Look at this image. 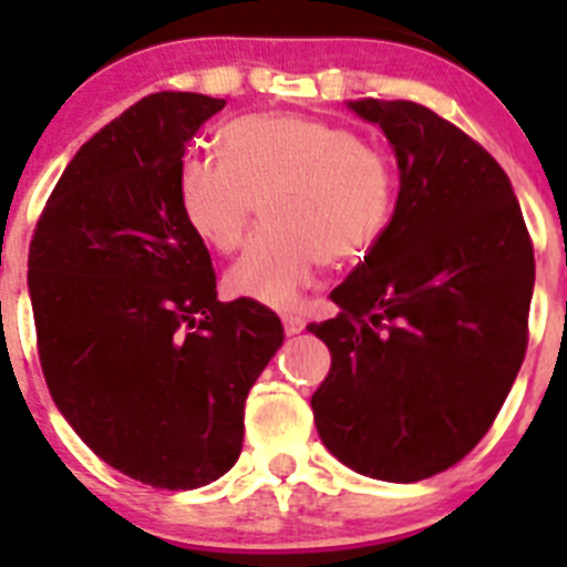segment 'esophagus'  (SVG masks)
<instances>
[{
	"label": "esophagus",
	"mask_w": 567,
	"mask_h": 567,
	"mask_svg": "<svg viewBox=\"0 0 567 567\" xmlns=\"http://www.w3.org/2000/svg\"><path fill=\"white\" fill-rule=\"evenodd\" d=\"M303 327H307V320L300 318V315H284V329H287V334L303 332Z\"/></svg>",
	"instance_id": "34e87169"
}]
</instances>
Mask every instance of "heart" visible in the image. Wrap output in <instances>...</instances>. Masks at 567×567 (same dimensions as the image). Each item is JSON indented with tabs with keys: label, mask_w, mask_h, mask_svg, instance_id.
<instances>
[{
	"label": "heart",
	"mask_w": 567,
	"mask_h": 567,
	"mask_svg": "<svg viewBox=\"0 0 567 567\" xmlns=\"http://www.w3.org/2000/svg\"><path fill=\"white\" fill-rule=\"evenodd\" d=\"M221 155L187 153L175 202L202 244L233 252L264 204V227L227 272V292L289 309L323 260L374 247L398 195L392 155L315 115L249 113L221 127Z\"/></svg>",
	"instance_id": "obj_1"
}]
</instances>
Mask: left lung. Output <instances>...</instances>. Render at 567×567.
Masks as SVG:
<instances>
[{
	"mask_svg": "<svg viewBox=\"0 0 567 567\" xmlns=\"http://www.w3.org/2000/svg\"><path fill=\"white\" fill-rule=\"evenodd\" d=\"M400 167L383 235L312 323L332 369L312 394L318 434L358 474L434 477L485 437L528 346L534 244L505 169L417 102H349Z\"/></svg>",
	"mask_w": 567,
	"mask_h": 567,
	"instance_id": "1",
	"label": "left lung"
}]
</instances>
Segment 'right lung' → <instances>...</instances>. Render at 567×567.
<instances>
[{
  "instance_id": "1",
  "label": "right lung",
  "mask_w": 567,
  "mask_h": 567,
  "mask_svg": "<svg viewBox=\"0 0 567 567\" xmlns=\"http://www.w3.org/2000/svg\"><path fill=\"white\" fill-rule=\"evenodd\" d=\"M224 104L164 90L124 110L73 155L30 240L50 398L104 463L153 488L233 468L249 389L284 343L272 309L218 300L175 202L187 142Z\"/></svg>"
}]
</instances>
